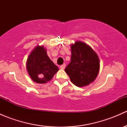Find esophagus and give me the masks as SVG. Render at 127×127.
<instances>
[{"label": "esophagus", "mask_w": 127, "mask_h": 127, "mask_svg": "<svg viewBox=\"0 0 127 127\" xmlns=\"http://www.w3.org/2000/svg\"><path fill=\"white\" fill-rule=\"evenodd\" d=\"M60 67L61 69H64L65 67H66V64H64L61 65Z\"/></svg>", "instance_id": "esophagus-1"}]
</instances>
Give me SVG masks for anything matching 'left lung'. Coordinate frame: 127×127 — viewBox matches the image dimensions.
<instances>
[{"label": "left lung", "mask_w": 127, "mask_h": 127, "mask_svg": "<svg viewBox=\"0 0 127 127\" xmlns=\"http://www.w3.org/2000/svg\"><path fill=\"white\" fill-rule=\"evenodd\" d=\"M71 60L65 68L72 84L79 87L93 82L99 71L98 55L86 43L77 41L72 44Z\"/></svg>", "instance_id": "8db88e82"}]
</instances>
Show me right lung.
<instances>
[{"label":"right lung","mask_w":127,"mask_h":127,"mask_svg":"<svg viewBox=\"0 0 127 127\" xmlns=\"http://www.w3.org/2000/svg\"><path fill=\"white\" fill-rule=\"evenodd\" d=\"M26 69L32 80L38 84H45L53 77L58 67L52 62L43 46H37L30 53Z\"/></svg>","instance_id":"add662e5"}]
</instances>
